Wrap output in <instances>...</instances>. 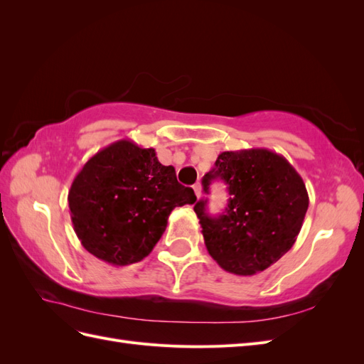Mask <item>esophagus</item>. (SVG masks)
Returning a JSON list of instances; mask_svg holds the SVG:
<instances>
[{
	"label": "esophagus",
	"mask_w": 364,
	"mask_h": 364,
	"mask_svg": "<svg viewBox=\"0 0 364 364\" xmlns=\"http://www.w3.org/2000/svg\"><path fill=\"white\" fill-rule=\"evenodd\" d=\"M193 190H194V193H196V196H197V199H199V197L202 196V185L197 182V183H194L193 185Z\"/></svg>",
	"instance_id": "obj_1"
}]
</instances>
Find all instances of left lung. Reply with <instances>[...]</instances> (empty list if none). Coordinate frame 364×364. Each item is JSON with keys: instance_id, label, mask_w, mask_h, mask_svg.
Masks as SVG:
<instances>
[{"instance_id": "left-lung-1", "label": "left lung", "mask_w": 364, "mask_h": 364, "mask_svg": "<svg viewBox=\"0 0 364 364\" xmlns=\"http://www.w3.org/2000/svg\"><path fill=\"white\" fill-rule=\"evenodd\" d=\"M214 179L228 185L225 213L208 215L206 200L194 206L209 255L240 277L266 270L291 249L301 232L310 203L302 178L282 155L247 149L220 153L202 181L206 193Z\"/></svg>"}]
</instances>
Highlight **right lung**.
I'll list each match as a JSON object with an SVG mask.
<instances>
[{
	"label": "right lung",
	"instance_id": "right-lung-1",
	"mask_svg": "<svg viewBox=\"0 0 364 364\" xmlns=\"http://www.w3.org/2000/svg\"><path fill=\"white\" fill-rule=\"evenodd\" d=\"M193 188L162 165L155 149L119 139L97 151L68 191L73 226L82 246L112 266L144 259L176 206L193 205Z\"/></svg>",
	"mask_w": 364,
	"mask_h": 364
}]
</instances>
